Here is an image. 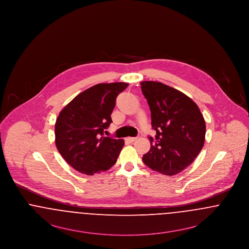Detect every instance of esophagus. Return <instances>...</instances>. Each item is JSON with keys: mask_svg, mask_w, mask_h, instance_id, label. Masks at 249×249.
Returning <instances> with one entry per match:
<instances>
[{"mask_svg": "<svg viewBox=\"0 0 249 249\" xmlns=\"http://www.w3.org/2000/svg\"><path fill=\"white\" fill-rule=\"evenodd\" d=\"M136 139H137V137H128V138H126V140L129 142H133Z\"/></svg>", "mask_w": 249, "mask_h": 249, "instance_id": "34e87169", "label": "esophagus"}]
</instances>
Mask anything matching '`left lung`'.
<instances>
[{"mask_svg":"<svg viewBox=\"0 0 249 249\" xmlns=\"http://www.w3.org/2000/svg\"><path fill=\"white\" fill-rule=\"evenodd\" d=\"M142 95L151 111L154 137L142 161L153 171L175 176L192 163L201 152L205 122L197 105L187 95L164 84L141 82Z\"/></svg>","mask_w":249,"mask_h":249,"instance_id":"left-lung-1","label":"left lung"}]
</instances>
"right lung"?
Here are the masks:
<instances>
[{"label":"right lung","mask_w":249,"mask_h":249,"mask_svg":"<svg viewBox=\"0 0 249 249\" xmlns=\"http://www.w3.org/2000/svg\"><path fill=\"white\" fill-rule=\"evenodd\" d=\"M128 83L98 84L77 95L62 109L55 125L56 145L76 171L92 176L117 162L122 139L105 136L118 95Z\"/></svg>","instance_id":"add662e5"}]
</instances>
